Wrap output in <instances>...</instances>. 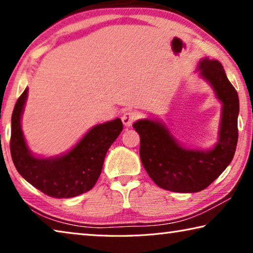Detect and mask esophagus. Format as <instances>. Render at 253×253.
Here are the masks:
<instances>
[{"label":"esophagus","mask_w":253,"mask_h":253,"mask_svg":"<svg viewBox=\"0 0 253 253\" xmlns=\"http://www.w3.org/2000/svg\"><path fill=\"white\" fill-rule=\"evenodd\" d=\"M137 118H138V114L136 111H126L122 116V121L126 127H130Z\"/></svg>","instance_id":"obj_1"}]
</instances>
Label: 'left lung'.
Here are the masks:
<instances>
[{"label":"left lung","mask_w":253,"mask_h":253,"mask_svg":"<svg viewBox=\"0 0 253 253\" xmlns=\"http://www.w3.org/2000/svg\"><path fill=\"white\" fill-rule=\"evenodd\" d=\"M200 75L211 84L222 104L219 140L208 151L182 146L164 124L140 119L132 127L140 136L139 156L156 185L177 193L207 188L228 168L238 143V92L217 60L202 59Z\"/></svg>","instance_id":"obj_1"}]
</instances>
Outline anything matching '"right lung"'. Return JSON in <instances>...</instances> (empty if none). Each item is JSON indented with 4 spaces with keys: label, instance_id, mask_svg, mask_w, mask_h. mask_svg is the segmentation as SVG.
Listing matches in <instances>:
<instances>
[{
    "label": "right lung",
    "instance_id": "right-lung-1",
    "mask_svg": "<svg viewBox=\"0 0 253 253\" xmlns=\"http://www.w3.org/2000/svg\"><path fill=\"white\" fill-rule=\"evenodd\" d=\"M27 97L25 88L14 106L11 121V156L21 176L55 199L74 198L91 190L101 173L107 151L123 130L121 119L93 126L71 151L61 156L37 157L30 152L21 127Z\"/></svg>",
    "mask_w": 253,
    "mask_h": 253
}]
</instances>
